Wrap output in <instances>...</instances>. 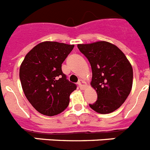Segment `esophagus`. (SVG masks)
Instances as JSON below:
<instances>
[{
    "label": "esophagus",
    "mask_w": 150,
    "mask_h": 150,
    "mask_svg": "<svg viewBox=\"0 0 150 150\" xmlns=\"http://www.w3.org/2000/svg\"><path fill=\"white\" fill-rule=\"evenodd\" d=\"M78 85H79V86H80V89H83L84 88H85L86 86V82L83 81V80H79V82H78Z\"/></svg>",
    "instance_id": "esophagus-1"
}]
</instances>
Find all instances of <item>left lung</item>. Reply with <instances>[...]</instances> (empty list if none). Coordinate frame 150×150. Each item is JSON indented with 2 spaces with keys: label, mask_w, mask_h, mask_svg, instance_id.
I'll list each match as a JSON object with an SVG mask.
<instances>
[{
  "label": "left lung",
  "mask_w": 150,
  "mask_h": 150,
  "mask_svg": "<svg viewBox=\"0 0 150 150\" xmlns=\"http://www.w3.org/2000/svg\"><path fill=\"white\" fill-rule=\"evenodd\" d=\"M77 47L90 63L91 86L97 93L96 102L89 104L95 112L108 114L120 108L130 94L133 68L125 54L115 45L105 41Z\"/></svg>",
  "instance_id": "1"
}]
</instances>
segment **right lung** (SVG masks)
I'll use <instances>...</instances> for the list:
<instances>
[{
    "label": "right lung",
    "instance_id": "right-lung-1",
    "mask_svg": "<svg viewBox=\"0 0 150 150\" xmlns=\"http://www.w3.org/2000/svg\"><path fill=\"white\" fill-rule=\"evenodd\" d=\"M74 45L43 42L25 55L20 68L22 88L30 104L39 113L54 116L64 112L76 84L67 80L61 64Z\"/></svg>",
    "mask_w": 150,
    "mask_h": 150
}]
</instances>
